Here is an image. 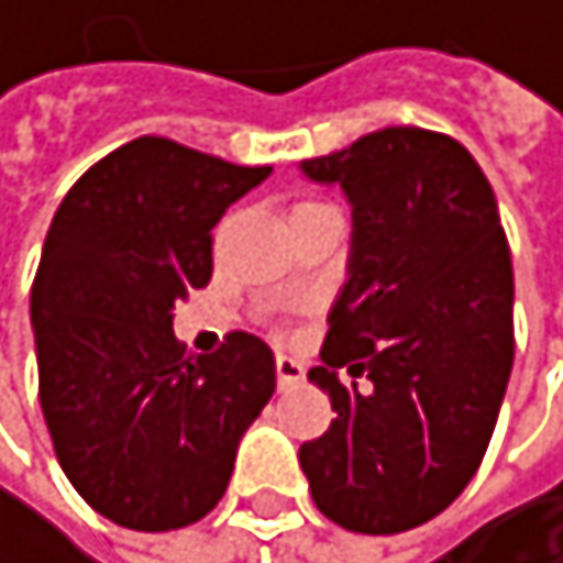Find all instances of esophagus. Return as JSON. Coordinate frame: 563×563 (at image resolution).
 <instances>
[{
  "instance_id": "1",
  "label": "esophagus",
  "mask_w": 563,
  "mask_h": 563,
  "mask_svg": "<svg viewBox=\"0 0 563 563\" xmlns=\"http://www.w3.org/2000/svg\"><path fill=\"white\" fill-rule=\"evenodd\" d=\"M273 367H276V388L279 391H287V388L303 382V364H297L294 357H276Z\"/></svg>"
}]
</instances>
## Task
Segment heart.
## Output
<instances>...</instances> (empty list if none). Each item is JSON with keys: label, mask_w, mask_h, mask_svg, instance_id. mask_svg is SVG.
Here are the masks:
<instances>
[{"label": "heart", "mask_w": 563, "mask_h": 563, "mask_svg": "<svg viewBox=\"0 0 563 563\" xmlns=\"http://www.w3.org/2000/svg\"><path fill=\"white\" fill-rule=\"evenodd\" d=\"M323 209H328V206H320V202H297L287 219L294 222V219H303V216H313V212H323Z\"/></svg>", "instance_id": "obj_1"}]
</instances>
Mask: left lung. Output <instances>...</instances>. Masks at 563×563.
<instances>
[{"mask_svg":"<svg viewBox=\"0 0 563 563\" xmlns=\"http://www.w3.org/2000/svg\"><path fill=\"white\" fill-rule=\"evenodd\" d=\"M300 172L351 206L347 279L310 382L338 419L300 445L317 510L354 533L442 514L483 463L514 367V266L470 151L385 128ZM338 366L367 389L341 386Z\"/></svg>","mask_w":563,"mask_h":563,"instance_id":"8db88e82","label":"left lung"}]
</instances>
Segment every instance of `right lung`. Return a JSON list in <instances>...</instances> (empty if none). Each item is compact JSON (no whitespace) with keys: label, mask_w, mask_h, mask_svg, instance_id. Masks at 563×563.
Here are the masks:
<instances>
[{"label":"right lung","mask_w":563,"mask_h":563,"mask_svg":"<svg viewBox=\"0 0 563 563\" xmlns=\"http://www.w3.org/2000/svg\"><path fill=\"white\" fill-rule=\"evenodd\" d=\"M273 168L168 137L100 158L59 202L30 320L56 460L107 520L162 533L202 520L276 388L273 351L235 331L185 354L175 303L212 276V229Z\"/></svg>","instance_id":"right-lung-1"}]
</instances>
